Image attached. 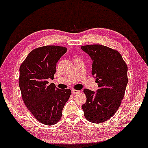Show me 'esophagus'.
<instances>
[{
    "label": "esophagus",
    "instance_id": "esophagus-1",
    "mask_svg": "<svg viewBox=\"0 0 148 148\" xmlns=\"http://www.w3.org/2000/svg\"><path fill=\"white\" fill-rule=\"evenodd\" d=\"M79 90H72V93L73 95H76V94H77L79 92Z\"/></svg>",
    "mask_w": 148,
    "mask_h": 148
}]
</instances>
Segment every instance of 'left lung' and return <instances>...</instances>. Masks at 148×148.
Returning <instances> with one entry per match:
<instances>
[{
  "label": "left lung",
  "mask_w": 148,
  "mask_h": 148,
  "mask_svg": "<svg viewBox=\"0 0 148 148\" xmlns=\"http://www.w3.org/2000/svg\"><path fill=\"white\" fill-rule=\"evenodd\" d=\"M92 60V74L99 86L97 92L84 89V116L92 123H102L114 116L120 106L128 83V67L117 50L105 45L81 47Z\"/></svg>",
  "instance_id": "1"
}]
</instances>
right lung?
<instances>
[{
  "label": "right lung",
  "instance_id": "right-lung-1",
  "mask_svg": "<svg viewBox=\"0 0 148 148\" xmlns=\"http://www.w3.org/2000/svg\"><path fill=\"white\" fill-rule=\"evenodd\" d=\"M66 51L57 45L38 47L30 51L20 67L19 86L24 104L36 120L45 125L60 120L71 94L70 89H58L47 81L53 79L56 63Z\"/></svg>",
  "mask_w": 148,
  "mask_h": 148
}]
</instances>
